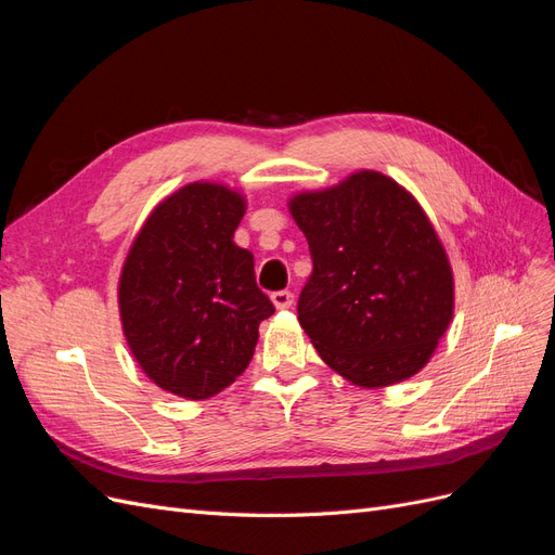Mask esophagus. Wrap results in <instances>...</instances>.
Returning a JSON list of instances; mask_svg holds the SVG:
<instances>
[{
	"instance_id": "34e87169",
	"label": "esophagus",
	"mask_w": 555,
	"mask_h": 555,
	"mask_svg": "<svg viewBox=\"0 0 555 555\" xmlns=\"http://www.w3.org/2000/svg\"><path fill=\"white\" fill-rule=\"evenodd\" d=\"M271 300H273V306H275L278 310H287V308L294 306V294L287 292V289H282V292L271 294Z\"/></svg>"
}]
</instances>
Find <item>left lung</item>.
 <instances>
[{"label": "left lung", "instance_id": "obj_1", "mask_svg": "<svg viewBox=\"0 0 555 555\" xmlns=\"http://www.w3.org/2000/svg\"><path fill=\"white\" fill-rule=\"evenodd\" d=\"M312 275L298 322L335 373L391 386L430 361L453 317V273L418 201L379 171L289 198Z\"/></svg>", "mask_w": 555, "mask_h": 555}]
</instances>
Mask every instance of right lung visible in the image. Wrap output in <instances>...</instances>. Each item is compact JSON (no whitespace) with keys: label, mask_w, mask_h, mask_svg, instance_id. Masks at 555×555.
Segmentation results:
<instances>
[{"label":"right lung","mask_w":555,"mask_h":555,"mask_svg":"<svg viewBox=\"0 0 555 555\" xmlns=\"http://www.w3.org/2000/svg\"><path fill=\"white\" fill-rule=\"evenodd\" d=\"M245 196L190 182L150 212L125 259L117 304L127 345L159 389L204 400L243 375L275 312L255 257L233 243Z\"/></svg>","instance_id":"1"}]
</instances>
